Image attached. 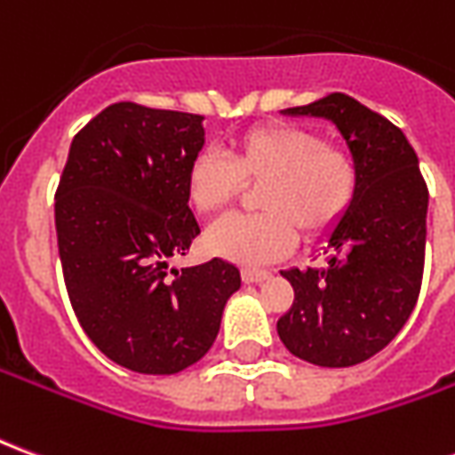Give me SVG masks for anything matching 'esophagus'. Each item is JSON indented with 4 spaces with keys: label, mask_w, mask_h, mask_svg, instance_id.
I'll use <instances>...</instances> for the list:
<instances>
[{
    "label": "esophagus",
    "mask_w": 455,
    "mask_h": 455,
    "mask_svg": "<svg viewBox=\"0 0 455 455\" xmlns=\"http://www.w3.org/2000/svg\"><path fill=\"white\" fill-rule=\"evenodd\" d=\"M241 277H243V283L253 285V283H263V280H267L270 273H267V270H258V267H243Z\"/></svg>",
    "instance_id": "obj_1"
}]
</instances>
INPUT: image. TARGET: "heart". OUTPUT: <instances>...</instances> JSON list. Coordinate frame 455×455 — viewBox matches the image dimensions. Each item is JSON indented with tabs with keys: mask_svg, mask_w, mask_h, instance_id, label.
Returning <instances> with one entry per match:
<instances>
[{
	"mask_svg": "<svg viewBox=\"0 0 455 455\" xmlns=\"http://www.w3.org/2000/svg\"><path fill=\"white\" fill-rule=\"evenodd\" d=\"M243 182H263L258 207L266 212L221 219L204 243L214 256L263 266L292 248L295 228L302 238H319L341 224L358 195V165L316 131L275 121L234 136L228 158L202 150L185 172L189 204L202 214L224 212Z\"/></svg>",
	"mask_w": 455,
	"mask_h": 455,
	"instance_id": "heart-1",
	"label": "heart"
}]
</instances>
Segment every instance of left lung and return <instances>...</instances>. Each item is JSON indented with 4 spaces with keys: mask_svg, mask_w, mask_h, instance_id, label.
Masks as SVG:
<instances>
[{
    "mask_svg": "<svg viewBox=\"0 0 455 455\" xmlns=\"http://www.w3.org/2000/svg\"><path fill=\"white\" fill-rule=\"evenodd\" d=\"M283 114L334 124L358 165V195L326 236V266L283 270L295 302L277 334L302 361L348 368L382 351L417 305L429 192L407 136L348 94Z\"/></svg>",
    "mask_w": 455,
    "mask_h": 455,
    "instance_id": "8db88e82",
    "label": "left lung"
}]
</instances>
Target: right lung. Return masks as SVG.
<instances>
[{
	"instance_id": "1",
	"label": "right lung",
	"mask_w": 455,
	"mask_h": 455,
	"mask_svg": "<svg viewBox=\"0 0 455 455\" xmlns=\"http://www.w3.org/2000/svg\"><path fill=\"white\" fill-rule=\"evenodd\" d=\"M204 116L119 102L70 143L55 192V231L70 305L109 361L172 375L217 339L241 273L221 258L170 267L199 224L185 172L204 146Z\"/></svg>"
}]
</instances>
